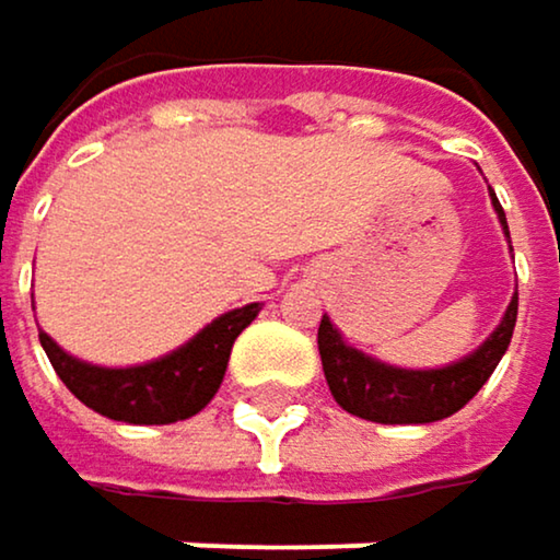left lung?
I'll return each mask as SVG.
<instances>
[{
  "mask_svg": "<svg viewBox=\"0 0 560 560\" xmlns=\"http://www.w3.org/2000/svg\"><path fill=\"white\" fill-rule=\"evenodd\" d=\"M492 208L509 234L505 211L495 191H492ZM515 316H518V293L512 296L495 332L472 355L446 369H427V372L395 369L346 346L339 329L329 323V316H323L316 342H319V359L329 392L342 411L375 423H430L456 415L489 382V375L495 372L499 359L512 342Z\"/></svg>",
  "mask_w": 560,
  "mask_h": 560,
  "instance_id": "left-lung-1",
  "label": "left lung"
}]
</instances>
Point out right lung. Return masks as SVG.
<instances>
[{
	"instance_id": "right-lung-1",
	"label": "right lung",
	"mask_w": 560,
	"mask_h": 560,
	"mask_svg": "<svg viewBox=\"0 0 560 560\" xmlns=\"http://www.w3.org/2000/svg\"><path fill=\"white\" fill-rule=\"evenodd\" d=\"M257 313L260 303L231 310L182 349L133 369L88 365L68 355L48 332H38V339L58 378L91 411L124 423H175L198 415L214 398L228 372L231 346Z\"/></svg>"
}]
</instances>
